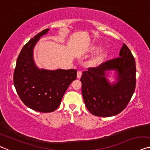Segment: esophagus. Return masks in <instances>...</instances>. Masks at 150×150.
Returning a JSON list of instances; mask_svg holds the SVG:
<instances>
[{
  "label": "esophagus",
  "mask_w": 150,
  "mask_h": 150,
  "mask_svg": "<svg viewBox=\"0 0 150 150\" xmlns=\"http://www.w3.org/2000/svg\"><path fill=\"white\" fill-rule=\"evenodd\" d=\"M81 75H82V71H77V78L80 79Z\"/></svg>",
  "instance_id": "esophagus-1"
}]
</instances>
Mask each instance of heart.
I'll return each instance as SVG.
<instances>
[{
	"label": "heart",
	"instance_id": "1",
	"mask_svg": "<svg viewBox=\"0 0 150 150\" xmlns=\"http://www.w3.org/2000/svg\"><path fill=\"white\" fill-rule=\"evenodd\" d=\"M98 47H95L93 48L94 50H97ZM107 54V50L106 48H103V49H101L99 51H98L97 53H96V55L94 56V57L92 59L91 62L93 63H96L100 62L104 57L106 56V55Z\"/></svg>",
	"mask_w": 150,
	"mask_h": 150
}]
</instances>
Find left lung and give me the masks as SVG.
I'll return each instance as SVG.
<instances>
[{"mask_svg": "<svg viewBox=\"0 0 150 150\" xmlns=\"http://www.w3.org/2000/svg\"><path fill=\"white\" fill-rule=\"evenodd\" d=\"M117 58L89 67L81 78L85 104L92 115L108 117L118 115L126 107L136 88V62L128 46L123 44ZM116 70L117 83L105 77L108 70Z\"/></svg>", "mask_w": 150, "mask_h": 150, "instance_id": "left-lung-1", "label": "left lung"}]
</instances>
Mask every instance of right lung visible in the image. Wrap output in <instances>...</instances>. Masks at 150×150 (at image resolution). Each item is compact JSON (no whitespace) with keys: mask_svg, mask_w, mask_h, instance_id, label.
Listing matches in <instances>:
<instances>
[{"mask_svg":"<svg viewBox=\"0 0 150 150\" xmlns=\"http://www.w3.org/2000/svg\"><path fill=\"white\" fill-rule=\"evenodd\" d=\"M45 29L24 45L18 57L14 85L25 105L40 112H51L59 107L68 87L77 78V70L40 69L35 64L33 50Z\"/></svg>","mask_w":150,"mask_h":150,"instance_id":"right-lung-1","label":"right lung"}]
</instances>
